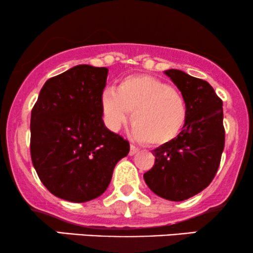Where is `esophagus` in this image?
Wrapping results in <instances>:
<instances>
[{"instance_id": "obj_1", "label": "esophagus", "mask_w": 253, "mask_h": 253, "mask_svg": "<svg viewBox=\"0 0 253 253\" xmlns=\"http://www.w3.org/2000/svg\"><path fill=\"white\" fill-rule=\"evenodd\" d=\"M139 149L136 146H134V145H130V149H129V156H133L135 155L136 152H138Z\"/></svg>"}]
</instances>
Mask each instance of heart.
<instances>
[{
  "instance_id": "obj_1",
  "label": "heart",
  "mask_w": 253,
  "mask_h": 253,
  "mask_svg": "<svg viewBox=\"0 0 253 253\" xmlns=\"http://www.w3.org/2000/svg\"><path fill=\"white\" fill-rule=\"evenodd\" d=\"M107 124L118 130L133 112V134L151 146H164L181 134L188 120V104L170 84L147 75L124 78L117 90L102 95Z\"/></svg>"
}]
</instances>
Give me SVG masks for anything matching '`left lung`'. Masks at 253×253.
<instances>
[{
    "instance_id": "left-lung-1",
    "label": "left lung",
    "mask_w": 253,
    "mask_h": 253,
    "mask_svg": "<svg viewBox=\"0 0 253 253\" xmlns=\"http://www.w3.org/2000/svg\"><path fill=\"white\" fill-rule=\"evenodd\" d=\"M188 104V120L172 143L152 151V169L144 179L156 195L183 201L196 195L213 181L223 147L222 101L206 81L181 70H167Z\"/></svg>"
}]
</instances>
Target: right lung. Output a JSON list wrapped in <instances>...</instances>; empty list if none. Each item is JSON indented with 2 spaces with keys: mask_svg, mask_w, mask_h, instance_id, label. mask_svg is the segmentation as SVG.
I'll return each mask as SVG.
<instances>
[{
  "mask_svg": "<svg viewBox=\"0 0 253 253\" xmlns=\"http://www.w3.org/2000/svg\"><path fill=\"white\" fill-rule=\"evenodd\" d=\"M108 69L77 65L46 81L31 114L32 163L50 193L86 202L106 191L128 140L102 120Z\"/></svg>",
  "mask_w": 253,
  "mask_h": 253,
  "instance_id": "1",
  "label": "right lung"
}]
</instances>
